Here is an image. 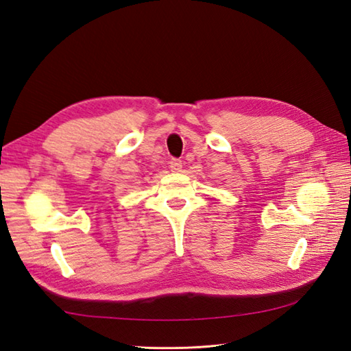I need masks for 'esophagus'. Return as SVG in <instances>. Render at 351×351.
<instances>
[{
  "label": "esophagus",
  "mask_w": 351,
  "mask_h": 351,
  "mask_svg": "<svg viewBox=\"0 0 351 351\" xmlns=\"http://www.w3.org/2000/svg\"><path fill=\"white\" fill-rule=\"evenodd\" d=\"M169 164H170L171 171H181V169H182V161L178 158H171Z\"/></svg>",
  "instance_id": "1"
}]
</instances>
